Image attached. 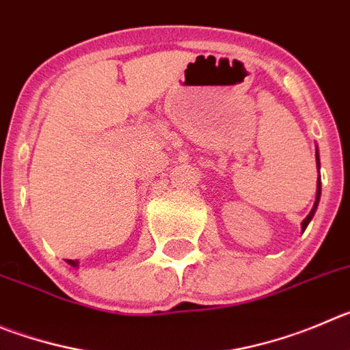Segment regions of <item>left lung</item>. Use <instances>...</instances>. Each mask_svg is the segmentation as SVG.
<instances>
[{
  "label": "left lung",
  "instance_id": "left-lung-1",
  "mask_svg": "<svg viewBox=\"0 0 350 350\" xmlns=\"http://www.w3.org/2000/svg\"><path fill=\"white\" fill-rule=\"evenodd\" d=\"M316 165H318V169H319V153H318V148H316ZM319 197H321V181H319V179H318V188H316V202H314V205H312L311 212H309V214H308V217H306V219L302 221V231L306 230V228H308L309 223H311L312 215H314L316 208H318Z\"/></svg>",
  "mask_w": 350,
  "mask_h": 350
}]
</instances>
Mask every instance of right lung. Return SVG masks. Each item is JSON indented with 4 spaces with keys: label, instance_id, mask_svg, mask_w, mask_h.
<instances>
[{
    "label": "right lung",
    "instance_id": "obj_1",
    "mask_svg": "<svg viewBox=\"0 0 350 350\" xmlns=\"http://www.w3.org/2000/svg\"><path fill=\"white\" fill-rule=\"evenodd\" d=\"M67 262L70 264V266H74V267H77V266H79V262H77V260H70V259H67Z\"/></svg>",
    "mask_w": 350,
    "mask_h": 350
}]
</instances>
